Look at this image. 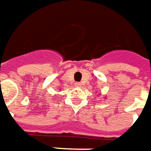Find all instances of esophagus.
I'll use <instances>...</instances> for the list:
<instances>
[{"label": "esophagus", "instance_id": "esophagus-1", "mask_svg": "<svg viewBox=\"0 0 151 151\" xmlns=\"http://www.w3.org/2000/svg\"><path fill=\"white\" fill-rule=\"evenodd\" d=\"M81 85H82V83H75V86L80 87Z\"/></svg>", "mask_w": 151, "mask_h": 151}]
</instances>
